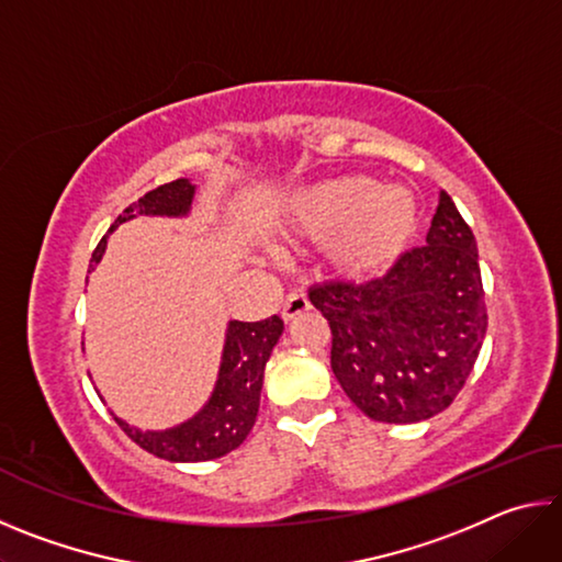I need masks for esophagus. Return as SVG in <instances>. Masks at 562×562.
<instances>
[{"label": "esophagus", "instance_id": "esophagus-1", "mask_svg": "<svg viewBox=\"0 0 562 562\" xmlns=\"http://www.w3.org/2000/svg\"><path fill=\"white\" fill-rule=\"evenodd\" d=\"M307 310H310L307 294H304L302 290H292V292H288V297H284V302H282V319L290 322Z\"/></svg>", "mask_w": 562, "mask_h": 562}]
</instances>
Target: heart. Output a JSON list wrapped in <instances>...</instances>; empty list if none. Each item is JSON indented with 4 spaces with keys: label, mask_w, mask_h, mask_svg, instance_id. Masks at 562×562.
<instances>
[{
    "label": "heart",
    "mask_w": 562,
    "mask_h": 562,
    "mask_svg": "<svg viewBox=\"0 0 562 562\" xmlns=\"http://www.w3.org/2000/svg\"><path fill=\"white\" fill-rule=\"evenodd\" d=\"M302 235L325 243L337 237L331 260L347 278L386 270L416 227V203L404 188H379L369 176H345L304 193L294 207Z\"/></svg>",
    "instance_id": "heart-1"
}]
</instances>
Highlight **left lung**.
<instances>
[{"instance_id": "8db88e82", "label": "left lung", "mask_w": 562, "mask_h": 562, "mask_svg": "<svg viewBox=\"0 0 562 562\" xmlns=\"http://www.w3.org/2000/svg\"><path fill=\"white\" fill-rule=\"evenodd\" d=\"M310 302L331 329V372L359 412L384 424L431 418L473 372L486 337L479 247L449 193L426 235L379 278L327 280Z\"/></svg>"}]
</instances>
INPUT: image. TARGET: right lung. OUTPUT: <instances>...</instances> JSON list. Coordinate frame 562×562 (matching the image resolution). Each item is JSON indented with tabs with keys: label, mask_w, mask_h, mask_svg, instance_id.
Listing matches in <instances>:
<instances>
[{
	"label": "right lung",
	"mask_w": 562,
	"mask_h": 562,
	"mask_svg": "<svg viewBox=\"0 0 562 562\" xmlns=\"http://www.w3.org/2000/svg\"><path fill=\"white\" fill-rule=\"evenodd\" d=\"M193 190L186 178L148 190L116 217L111 231L133 215H183L193 201ZM103 250L106 235L93 250L91 262H99ZM282 329L284 325L278 315L260 322H231L215 392L203 412L190 422L170 431H138L121 418H116V424L133 443L166 461H211L231 453L247 439L258 418L265 364Z\"/></svg>",
	"instance_id": "1"
}]
</instances>
